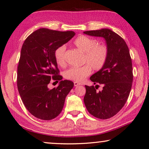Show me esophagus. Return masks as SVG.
<instances>
[{
	"label": "esophagus",
	"mask_w": 149,
	"mask_h": 149,
	"mask_svg": "<svg viewBox=\"0 0 149 149\" xmlns=\"http://www.w3.org/2000/svg\"><path fill=\"white\" fill-rule=\"evenodd\" d=\"M80 85H81L80 83L77 82V81H74V86L75 87H77V86H80Z\"/></svg>",
	"instance_id": "esophagus-1"
}]
</instances>
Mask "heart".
Listing matches in <instances>:
<instances>
[{"instance_id":"obj_1","label":"heart","mask_w":149,"mask_h":149,"mask_svg":"<svg viewBox=\"0 0 149 149\" xmlns=\"http://www.w3.org/2000/svg\"><path fill=\"white\" fill-rule=\"evenodd\" d=\"M73 44L84 53V62L87 63L81 67L71 68L63 72V77L68 80L81 82L91 72V68L98 71L104 66L108 57V48L105 45L97 44L95 39L85 35H80L75 39ZM65 45H60L54 51V58L58 65L65 63Z\"/></svg>"}]
</instances>
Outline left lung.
I'll return each mask as SVG.
<instances>
[{"instance_id":"left-lung-1","label":"left lung","mask_w":149,"mask_h":149,"mask_svg":"<svg viewBox=\"0 0 149 149\" xmlns=\"http://www.w3.org/2000/svg\"><path fill=\"white\" fill-rule=\"evenodd\" d=\"M87 35L102 37L108 48V57L104 66L90 77L94 84H102L103 89L86 86L85 105L93 116L102 120L116 115L125 105L133 81L132 60L125 40L107 28L84 32ZM96 86H98L96 85Z\"/></svg>"}]
</instances>
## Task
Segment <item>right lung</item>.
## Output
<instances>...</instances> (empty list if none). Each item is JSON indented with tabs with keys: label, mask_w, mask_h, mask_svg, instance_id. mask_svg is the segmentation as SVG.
<instances>
[{
	"label": "right lung",
	"mask_w": 149,
	"mask_h": 149,
	"mask_svg": "<svg viewBox=\"0 0 149 149\" xmlns=\"http://www.w3.org/2000/svg\"><path fill=\"white\" fill-rule=\"evenodd\" d=\"M74 31L40 28L28 36L22 45L17 68V87L28 111L38 119L50 120L62 111L67 95L74 86L58 74L54 51L69 42ZM51 79L59 86L49 90Z\"/></svg>",
	"instance_id": "obj_1"
}]
</instances>
